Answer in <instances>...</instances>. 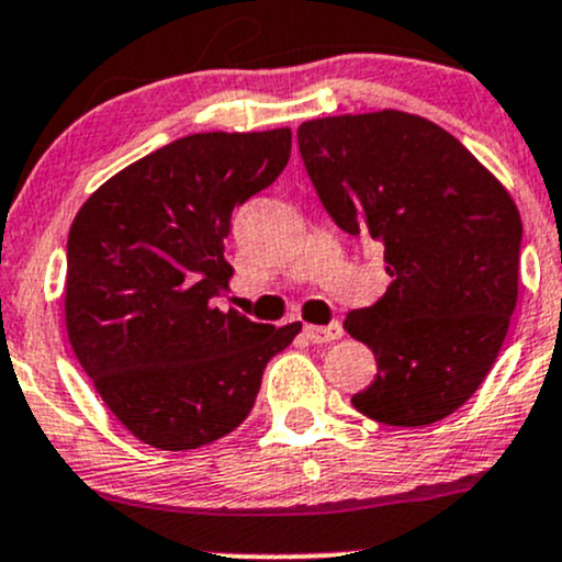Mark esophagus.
<instances>
[{
  "label": "esophagus",
  "mask_w": 562,
  "mask_h": 562,
  "mask_svg": "<svg viewBox=\"0 0 562 562\" xmlns=\"http://www.w3.org/2000/svg\"><path fill=\"white\" fill-rule=\"evenodd\" d=\"M304 333H306V338H310L312 344H330V341H338V338L344 336V328L338 323L306 325Z\"/></svg>",
  "instance_id": "34e87169"
}]
</instances>
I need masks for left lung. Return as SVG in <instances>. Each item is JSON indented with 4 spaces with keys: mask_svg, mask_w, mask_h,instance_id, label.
Masks as SVG:
<instances>
[{
    "mask_svg": "<svg viewBox=\"0 0 562 562\" xmlns=\"http://www.w3.org/2000/svg\"><path fill=\"white\" fill-rule=\"evenodd\" d=\"M330 218L384 245V299L344 328L375 355L351 405L390 427H427L467 403L496 362L517 304L522 221L504 183L435 122L408 111L299 127Z\"/></svg>",
    "mask_w": 562,
    "mask_h": 562,
    "instance_id": "8db88e82",
    "label": "left lung"
}]
</instances>
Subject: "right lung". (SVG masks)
Instances as JSON below:
<instances>
[{"label": "right lung", "mask_w": 562, "mask_h": 562, "mask_svg": "<svg viewBox=\"0 0 562 562\" xmlns=\"http://www.w3.org/2000/svg\"><path fill=\"white\" fill-rule=\"evenodd\" d=\"M291 127L194 133L127 165L79 207L66 245V333L92 386L159 451L211 446L248 418L263 368L301 323L221 312L234 207L291 157Z\"/></svg>", "instance_id": "obj_1"}]
</instances>
